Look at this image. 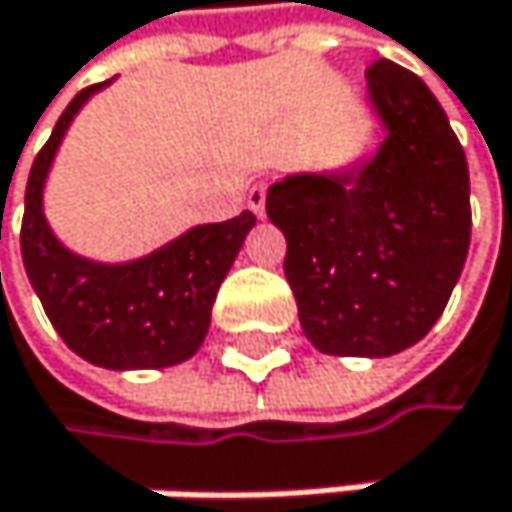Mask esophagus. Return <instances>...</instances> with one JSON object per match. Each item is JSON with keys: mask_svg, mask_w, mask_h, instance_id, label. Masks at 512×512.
Instances as JSON below:
<instances>
[{"mask_svg": "<svg viewBox=\"0 0 512 512\" xmlns=\"http://www.w3.org/2000/svg\"><path fill=\"white\" fill-rule=\"evenodd\" d=\"M248 208L258 214V218H264V214H267V187L264 184H254L248 190Z\"/></svg>", "mask_w": 512, "mask_h": 512, "instance_id": "34e87169", "label": "esophagus"}]
</instances>
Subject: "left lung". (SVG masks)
I'll return each mask as SVG.
<instances>
[{
    "mask_svg": "<svg viewBox=\"0 0 512 512\" xmlns=\"http://www.w3.org/2000/svg\"><path fill=\"white\" fill-rule=\"evenodd\" d=\"M378 141L267 190L307 341L328 356L408 350L442 316L470 248V171L433 91L393 61L365 73Z\"/></svg>",
    "mask_w": 512,
    "mask_h": 512,
    "instance_id": "8db88e82",
    "label": "left lung"
}]
</instances>
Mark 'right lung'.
<instances>
[{
	"label": "right lung",
	"instance_id": "1",
	"mask_svg": "<svg viewBox=\"0 0 512 512\" xmlns=\"http://www.w3.org/2000/svg\"><path fill=\"white\" fill-rule=\"evenodd\" d=\"M113 79L79 91L39 150L27 196L21 254L33 291L64 344L91 365L134 371L187 362L205 341L211 307L254 214L196 224L131 261H94L67 248L45 218V184L79 110Z\"/></svg>",
	"mask_w": 512,
	"mask_h": 512
}]
</instances>
